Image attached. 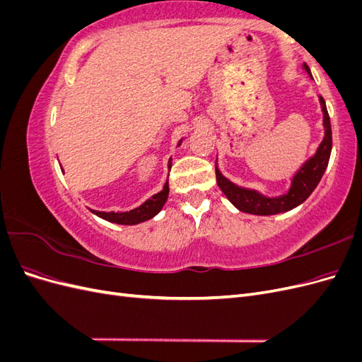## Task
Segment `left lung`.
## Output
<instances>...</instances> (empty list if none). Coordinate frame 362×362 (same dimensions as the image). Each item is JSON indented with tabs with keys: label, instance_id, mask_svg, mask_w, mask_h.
<instances>
[{
	"label": "left lung",
	"instance_id": "8db88e82",
	"mask_svg": "<svg viewBox=\"0 0 362 362\" xmlns=\"http://www.w3.org/2000/svg\"><path fill=\"white\" fill-rule=\"evenodd\" d=\"M303 69L311 75V71L308 64H303ZM320 105L323 112V127H325V137L322 144L317 148L315 154L306 160L302 168L296 172V175L291 180V185L286 194L276 196V198H267V196L261 194L257 190H250L240 187V185L234 184L225 178L221 173V170L216 166V180L217 185L225 193L226 198L229 199L234 206H237L240 211L257 214V216H272L278 213H286L288 210H293L294 206L300 205L306 201V198L314 192L317 184L320 182L323 173L327 168L331 157L332 149V129H331V120L329 115L326 110L325 100L320 96Z\"/></svg>",
	"mask_w": 362,
	"mask_h": 362
}]
</instances>
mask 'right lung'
<instances>
[{"label":"right lung","mask_w":362,"mask_h":362,"mask_svg":"<svg viewBox=\"0 0 362 362\" xmlns=\"http://www.w3.org/2000/svg\"><path fill=\"white\" fill-rule=\"evenodd\" d=\"M180 144H181V140H180ZM170 161H172V158H169V169L172 166ZM168 196H169V182L166 181L161 192L152 196V198L145 201L140 206L134 208V210L124 211V213H115V211L107 213V211H96V210H90V211L108 222L119 223V225H137V223H141L145 221H149V218H152L157 213H160L164 202L168 201Z\"/></svg>","instance_id":"obj_1"}]
</instances>
